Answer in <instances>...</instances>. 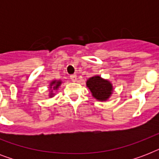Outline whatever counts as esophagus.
Here are the masks:
<instances>
[{"mask_svg":"<svg viewBox=\"0 0 159 159\" xmlns=\"http://www.w3.org/2000/svg\"><path fill=\"white\" fill-rule=\"evenodd\" d=\"M70 78L72 80V82H76L77 81V75L76 74H72L70 76Z\"/></svg>","mask_w":159,"mask_h":159,"instance_id":"esophagus-1","label":"esophagus"}]
</instances>
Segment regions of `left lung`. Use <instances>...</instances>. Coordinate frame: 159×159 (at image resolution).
Returning a JSON list of instances; mask_svg holds the SVG:
<instances>
[{"label":"left lung","mask_w":159,"mask_h":159,"mask_svg":"<svg viewBox=\"0 0 159 159\" xmlns=\"http://www.w3.org/2000/svg\"><path fill=\"white\" fill-rule=\"evenodd\" d=\"M87 86L92 93V96L101 102L106 101L113 92L111 82L99 76H94L89 78L87 81Z\"/></svg>","instance_id":"8db88e82"}]
</instances>
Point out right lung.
<instances>
[{"label":"right lung","mask_w":159,"mask_h":159,"mask_svg":"<svg viewBox=\"0 0 159 159\" xmlns=\"http://www.w3.org/2000/svg\"><path fill=\"white\" fill-rule=\"evenodd\" d=\"M60 84H61V81H53V82H51V84H50V89H52V87H53V89H57L58 87L60 86ZM52 92H53V91H51L50 97L53 96Z\"/></svg>","instance_id":"right-lung-1"}]
</instances>
